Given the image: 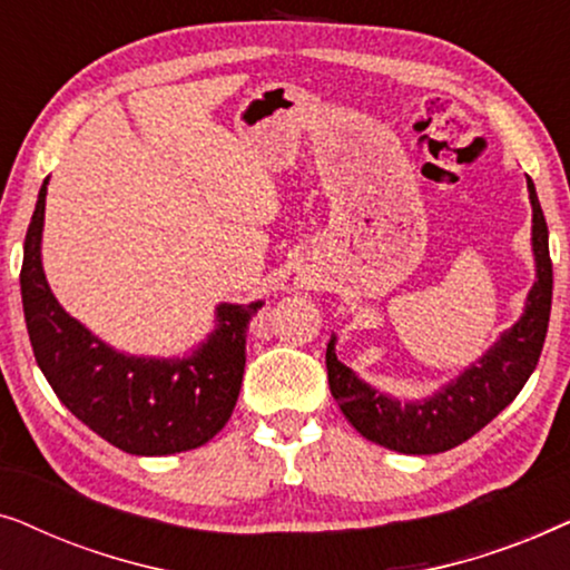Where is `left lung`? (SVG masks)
<instances>
[{"mask_svg": "<svg viewBox=\"0 0 570 570\" xmlns=\"http://www.w3.org/2000/svg\"><path fill=\"white\" fill-rule=\"evenodd\" d=\"M532 202V254L537 279L527 295L524 314L505 330L488 353L466 365L456 379L435 389L425 400L400 402L392 394L379 392L357 376L353 368L337 361L332 334L326 345V373L332 396L363 439L400 454H441L472 439L498 412L509 407L524 389L540 361L552 303V262L548 246L540 199L532 178L527 176Z\"/></svg>", "mask_w": 570, "mask_h": 570, "instance_id": "1", "label": "left lung"}]
</instances>
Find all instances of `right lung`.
<instances>
[{
  "label": "right lung",
  "instance_id": "obj_1",
  "mask_svg": "<svg viewBox=\"0 0 570 570\" xmlns=\"http://www.w3.org/2000/svg\"><path fill=\"white\" fill-rule=\"evenodd\" d=\"M46 178L22 248L20 293L38 368L61 404L111 446L166 456L205 446L228 423L246 365V332L264 306L220 303L215 330L189 355L121 353L69 316L43 275Z\"/></svg>",
  "mask_w": 570,
  "mask_h": 570
}]
</instances>
